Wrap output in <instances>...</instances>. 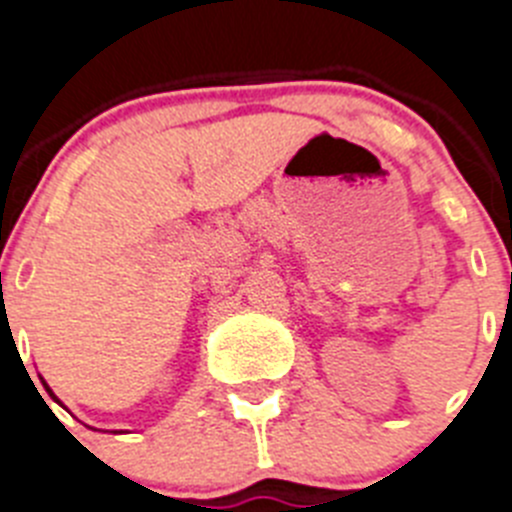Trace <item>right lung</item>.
<instances>
[{"mask_svg":"<svg viewBox=\"0 0 512 512\" xmlns=\"http://www.w3.org/2000/svg\"><path fill=\"white\" fill-rule=\"evenodd\" d=\"M40 382H43V379H40ZM43 387H45V392H48V395L53 397V402H58V405H61V400H58V397L53 395V390H51V387H48V384H45V382H43ZM40 397H43V395H40ZM115 433H117V431H115Z\"/></svg>","mask_w":512,"mask_h":512,"instance_id":"obj_1","label":"right lung"}]
</instances>
